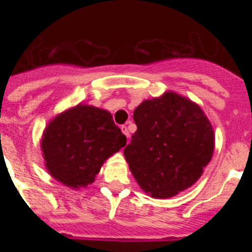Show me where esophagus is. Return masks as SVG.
I'll list each match as a JSON object with an SVG mask.
<instances>
[{"instance_id": "obj_1", "label": "esophagus", "mask_w": 252, "mask_h": 252, "mask_svg": "<svg viewBox=\"0 0 252 252\" xmlns=\"http://www.w3.org/2000/svg\"><path fill=\"white\" fill-rule=\"evenodd\" d=\"M122 132L126 134V138H129V130H128V126H122Z\"/></svg>"}]
</instances>
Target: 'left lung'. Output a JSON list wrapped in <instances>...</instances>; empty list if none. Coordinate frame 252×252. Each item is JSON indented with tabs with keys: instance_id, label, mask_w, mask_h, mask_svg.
<instances>
[{
	"instance_id": "left-lung-1",
	"label": "left lung",
	"mask_w": 252,
	"mask_h": 252,
	"mask_svg": "<svg viewBox=\"0 0 252 252\" xmlns=\"http://www.w3.org/2000/svg\"><path fill=\"white\" fill-rule=\"evenodd\" d=\"M137 126L124 156L138 186L156 199H167L197 182L211 162L215 133L196 103L167 91L134 110Z\"/></svg>"
}]
</instances>
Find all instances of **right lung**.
I'll use <instances>...</instances> for the list:
<instances>
[{
	"label": "right lung",
	"mask_w": 252,
	"mask_h": 252,
	"mask_svg": "<svg viewBox=\"0 0 252 252\" xmlns=\"http://www.w3.org/2000/svg\"><path fill=\"white\" fill-rule=\"evenodd\" d=\"M126 137L112 115L98 107L78 104L49 122L41 137L45 167L66 187H86L107 158L126 146Z\"/></svg>",
	"instance_id": "add662e5"
}]
</instances>
